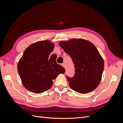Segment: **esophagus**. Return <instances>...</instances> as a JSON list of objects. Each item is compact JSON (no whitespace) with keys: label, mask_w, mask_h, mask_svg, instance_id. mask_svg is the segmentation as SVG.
Here are the masks:
<instances>
[{"label":"esophagus","mask_w":123,"mask_h":123,"mask_svg":"<svg viewBox=\"0 0 123 123\" xmlns=\"http://www.w3.org/2000/svg\"><path fill=\"white\" fill-rule=\"evenodd\" d=\"M62 66L63 67H64V68H66V65H65V63H62Z\"/></svg>","instance_id":"34e87169"}]
</instances>
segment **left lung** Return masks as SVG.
<instances>
[{"label": "left lung", "instance_id": "1", "mask_svg": "<svg viewBox=\"0 0 123 123\" xmlns=\"http://www.w3.org/2000/svg\"><path fill=\"white\" fill-rule=\"evenodd\" d=\"M59 45L75 65L74 76L67 77L71 88L81 94L94 90L100 82L104 68L103 58L95 46L81 38L61 42Z\"/></svg>", "mask_w": 123, "mask_h": 123}]
</instances>
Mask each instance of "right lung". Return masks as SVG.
Instances as JSON below:
<instances>
[{"mask_svg":"<svg viewBox=\"0 0 123 123\" xmlns=\"http://www.w3.org/2000/svg\"><path fill=\"white\" fill-rule=\"evenodd\" d=\"M50 40L39 41L30 45L17 65L18 72L24 86L35 93L46 91L65 69L56 62V57H50L54 48Z\"/></svg>","mask_w":123,"mask_h":123,"instance_id":"obj_1","label":"right lung"}]
</instances>
